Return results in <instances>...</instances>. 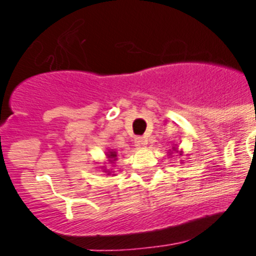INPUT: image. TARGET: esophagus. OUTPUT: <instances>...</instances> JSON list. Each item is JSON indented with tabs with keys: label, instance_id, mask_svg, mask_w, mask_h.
Instances as JSON below:
<instances>
[{
	"label": "esophagus",
	"instance_id": "1",
	"mask_svg": "<svg viewBox=\"0 0 256 256\" xmlns=\"http://www.w3.org/2000/svg\"><path fill=\"white\" fill-rule=\"evenodd\" d=\"M134 144L138 148H144L148 146V140L144 138V137H137V138L134 140Z\"/></svg>",
	"mask_w": 256,
	"mask_h": 256
}]
</instances>
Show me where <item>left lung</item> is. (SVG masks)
<instances>
[{
    "label": "left lung",
    "mask_w": 256,
    "mask_h": 256,
    "mask_svg": "<svg viewBox=\"0 0 256 256\" xmlns=\"http://www.w3.org/2000/svg\"><path fill=\"white\" fill-rule=\"evenodd\" d=\"M174 150H176V148H174ZM180 155H182V151H180Z\"/></svg>",
    "instance_id": "obj_1"
}]
</instances>
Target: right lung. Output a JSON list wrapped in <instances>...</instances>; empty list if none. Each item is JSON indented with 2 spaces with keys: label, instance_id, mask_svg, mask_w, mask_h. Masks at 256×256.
<instances>
[{
  "label": "right lung",
  "instance_id": "right-lung-1",
  "mask_svg": "<svg viewBox=\"0 0 256 256\" xmlns=\"http://www.w3.org/2000/svg\"><path fill=\"white\" fill-rule=\"evenodd\" d=\"M106 156L108 158V162H114L115 160H116V152H115V151H112V150H108V152H106ZM104 172H105V173H108V174L112 173V172L108 170V169H104Z\"/></svg>",
  "mask_w": 256,
  "mask_h": 256
}]
</instances>
